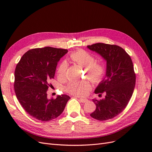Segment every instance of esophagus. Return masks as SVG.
<instances>
[{
  "instance_id": "1",
  "label": "esophagus",
  "mask_w": 152,
  "mask_h": 152,
  "mask_svg": "<svg viewBox=\"0 0 152 152\" xmlns=\"http://www.w3.org/2000/svg\"><path fill=\"white\" fill-rule=\"evenodd\" d=\"M79 100H80V102H81L82 103H86L87 101H88L87 99H84V98H80Z\"/></svg>"
}]
</instances>
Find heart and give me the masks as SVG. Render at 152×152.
<instances>
[{"label":"heart","instance_id":"b5f03b06","mask_svg":"<svg viewBox=\"0 0 152 152\" xmlns=\"http://www.w3.org/2000/svg\"><path fill=\"white\" fill-rule=\"evenodd\" d=\"M71 60L82 67L87 77L93 82L98 83L103 79L106 73V68L103 63L95 61V58L91 53L84 49H78L70 54ZM67 68V64L63 62L58 68L59 77L65 75ZM90 88V84L87 81H72L67 84L65 90L68 93L75 96L85 95Z\"/></svg>","mask_w":152,"mask_h":152}]
</instances>
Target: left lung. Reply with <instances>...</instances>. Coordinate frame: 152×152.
Listing matches in <instances>:
<instances>
[{"mask_svg": "<svg viewBox=\"0 0 152 152\" xmlns=\"http://www.w3.org/2000/svg\"><path fill=\"white\" fill-rule=\"evenodd\" d=\"M87 48L107 61L105 77L94 91L99 95L104 93L105 97L93 99L96 108L90 115L101 121L109 120L121 113L132 97L136 84L132 61L126 50L117 45L96 43Z\"/></svg>", "mask_w": 152, "mask_h": 152, "instance_id": "obj_1", "label": "left lung"}]
</instances>
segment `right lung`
Segmentation results:
<instances>
[{
	"label": "right lung",
	"mask_w": 152,
	"mask_h": 152,
	"mask_svg": "<svg viewBox=\"0 0 152 152\" xmlns=\"http://www.w3.org/2000/svg\"><path fill=\"white\" fill-rule=\"evenodd\" d=\"M67 49L51 47L28 50L17 64L14 88L25 111L37 120L48 122L60 115L70 96L58 95L48 98V89L54 79L58 62Z\"/></svg>",
	"instance_id": "1"
}]
</instances>
